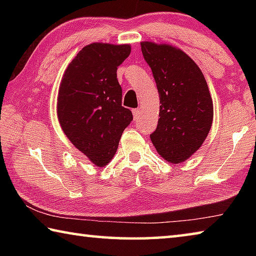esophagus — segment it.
Instances as JSON below:
<instances>
[{"mask_svg": "<svg viewBox=\"0 0 256 256\" xmlns=\"http://www.w3.org/2000/svg\"><path fill=\"white\" fill-rule=\"evenodd\" d=\"M132 112H133L134 120H138L141 116V110H140V108H136V110H132Z\"/></svg>", "mask_w": 256, "mask_h": 256, "instance_id": "1", "label": "esophagus"}]
</instances>
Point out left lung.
I'll return each mask as SVG.
<instances>
[{
	"instance_id": "obj_1",
	"label": "left lung",
	"mask_w": 256,
	"mask_h": 256,
	"mask_svg": "<svg viewBox=\"0 0 256 256\" xmlns=\"http://www.w3.org/2000/svg\"><path fill=\"white\" fill-rule=\"evenodd\" d=\"M141 50L152 70L160 100L151 142L164 160L180 164L200 149L214 120L206 78L196 63L175 46L141 42Z\"/></svg>"
}]
</instances>
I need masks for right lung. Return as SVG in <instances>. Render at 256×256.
Returning a JSON list of instances; mask_svg holds the SVG:
<instances>
[{
	"instance_id": "right-lung-1",
	"label": "right lung",
	"mask_w": 256,
	"mask_h": 256,
	"mask_svg": "<svg viewBox=\"0 0 256 256\" xmlns=\"http://www.w3.org/2000/svg\"><path fill=\"white\" fill-rule=\"evenodd\" d=\"M131 45L92 42L64 71L58 96V123L76 148L97 167H105L118 148L132 112L122 106L118 68Z\"/></svg>"
}]
</instances>
